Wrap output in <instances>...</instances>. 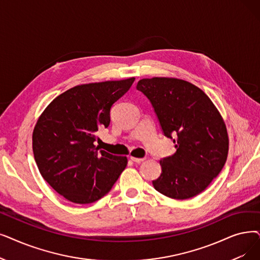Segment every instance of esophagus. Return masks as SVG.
<instances>
[{
	"instance_id": "obj_1",
	"label": "esophagus",
	"mask_w": 260,
	"mask_h": 260,
	"mask_svg": "<svg viewBox=\"0 0 260 260\" xmlns=\"http://www.w3.org/2000/svg\"><path fill=\"white\" fill-rule=\"evenodd\" d=\"M129 158H131V160H133L134 162H138V164L145 160V158H137V157H133V156H131Z\"/></svg>"
}]
</instances>
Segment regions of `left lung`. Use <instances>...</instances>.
Listing matches in <instances>:
<instances>
[{"label": "left lung", "instance_id": "obj_1", "mask_svg": "<svg viewBox=\"0 0 260 260\" xmlns=\"http://www.w3.org/2000/svg\"><path fill=\"white\" fill-rule=\"evenodd\" d=\"M136 88L149 99L164 135L176 150L160 159L161 174L152 182L154 188L176 200L198 196L228 158V132L219 111L200 88L183 80L143 78Z\"/></svg>", "mask_w": 260, "mask_h": 260}]
</instances>
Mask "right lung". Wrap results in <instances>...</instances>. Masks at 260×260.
<instances>
[{"label": "right lung", "instance_id": "obj_1", "mask_svg": "<svg viewBox=\"0 0 260 260\" xmlns=\"http://www.w3.org/2000/svg\"><path fill=\"white\" fill-rule=\"evenodd\" d=\"M135 78L75 86L54 99L32 133V152L44 180L76 204H90L111 190L127 158L99 151L96 132L107 128L112 105Z\"/></svg>", "mask_w": 260, "mask_h": 260}]
</instances>
